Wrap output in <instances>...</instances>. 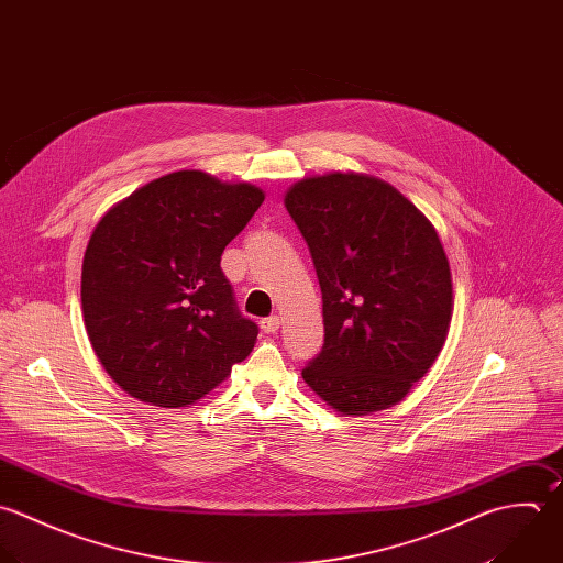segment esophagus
Segmentation results:
<instances>
[{
  "instance_id": "obj_1",
  "label": "esophagus",
  "mask_w": 563,
  "mask_h": 563,
  "mask_svg": "<svg viewBox=\"0 0 563 563\" xmlns=\"http://www.w3.org/2000/svg\"><path fill=\"white\" fill-rule=\"evenodd\" d=\"M279 325H282V319H279L277 314L266 317V319H262V323H260V328H262L266 334H275V332L279 330Z\"/></svg>"
}]
</instances>
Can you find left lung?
Instances as JSON below:
<instances>
[{"label": "left lung", "instance_id": "obj_1", "mask_svg": "<svg viewBox=\"0 0 563 563\" xmlns=\"http://www.w3.org/2000/svg\"><path fill=\"white\" fill-rule=\"evenodd\" d=\"M284 205L308 242L325 343L306 384L343 415L406 397L437 361L452 321V273L432 222L367 175L310 177Z\"/></svg>", "mask_w": 563, "mask_h": 563}]
</instances>
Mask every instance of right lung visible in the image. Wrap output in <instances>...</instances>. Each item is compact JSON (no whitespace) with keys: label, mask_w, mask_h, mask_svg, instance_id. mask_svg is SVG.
Listing matches in <instances>:
<instances>
[{"label":"right lung","mask_w":563,"mask_h":563,"mask_svg":"<svg viewBox=\"0 0 563 563\" xmlns=\"http://www.w3.org/2000/svg\"><path fill=\"white\" fill-rule=\"evenodd\" d=\"M262 200L251 184L179 170L100 218L82 260V317L122 390L179 408L251 354L257 325L240 314L220 255Z\"/></svg>","instance_id":"1"}]
</instances>
